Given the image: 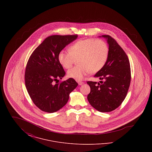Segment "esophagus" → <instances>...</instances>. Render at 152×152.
Returning a JSON list of instances; mask_svg holds the SVG:
<instances>
[{"instance_id": "esophagus-1", "label": "esophagus", "mask_w": 152, "mask_h": 152, "mask_svg": "<svg viewBox=\"0 0 152 152\" xmlns=\"http://www.w3.org/2000/svg\"><path fill=\"white\" fill-rule=\"evenodd\" d=\"M77 83L79 84V86H81V85H83L84 83V82H83V81H77Z\"/></svg>"}]
</instances>
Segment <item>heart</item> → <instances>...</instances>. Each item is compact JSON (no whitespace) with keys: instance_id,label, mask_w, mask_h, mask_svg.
<instances>
[{"instance_id":"b5f03b06","label":"heart","mask_w":152,"mask_h":152,"mask_svg":"<svg viewBox=\"0 0 152 152\" xmlns=\"http://www.w3.org/2000/svg\"><path fill=\"white\" fill-rule=\"evenodd\" d=\"M69 51L61 50L58 54L60 64L68 69L73 65L75 59L79 65L67 72L69 77L82 80L91 73L97 72L104 67L108 58L107 44L100 40L88 39L80 40L72 45Z\"/></svg>"}]
</instances>
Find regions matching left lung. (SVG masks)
Returning a JSON list of instances; mask_svg holds the SVG:
<instances>
[{"instance_id":"8db88e82","label":"left lung","mask_w":152,"mask_h":152,"mask_svg":"<svg viewBox=\"0 0 152 152\" xmlns=\"http://www.w3.org/2000/svg\"><path fill=\"white\" fill-rule=\"evenodd\" d=\"M106 39L109 55L104 67L96 73L99 83L87 81L91 92L87 99L89 104L100 112H109L118 108L124 100L130 86L131 73L129 59L123 48L109 35Z\"/></svg>"}]
</instances>
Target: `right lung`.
I'll use <instances>...</instances> for the list:
<instances>
[{
    "label": "right lung",
    "instance_id": "add662e5",
    "mask_svg": "<svg viewBox=\"0 0 152 152\" xmlns=\"http://www.w3.org/2000/svg\"><path fill=\"white\" fill-rule=\"evenodd\" d=\"M77 38V35L48 36L29 57L25 72L26 87L34 103L44 112L53 113L62 108L78 86L72 78L55 84L65 74L58 54Z\"/></svg>",
    "mask_w": 152,
    "mask_h": 152
}]
</instances>
